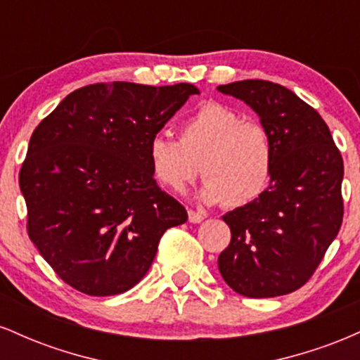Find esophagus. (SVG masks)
Returning a JSON list of instances; mask_svg holds the SVG:
<instances>
[{"instance_id": "esophagus-1", "label": "esophagus", "mask_w": 360, "mask_h": 360, "mask_svg": "<svg viewBox=\"0 0 360 360\" xmlns=\"http://www.w3.org/2000/svg\"><path fill=\"white\" fill-rule=\"evenodd\" d=\"M188 217H189V221H191V223H201V221L205 220V214H201V213H198V212H193V210H189Z\"/></svg>"}]
</instances>
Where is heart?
<instances>
[{
  "label": "heart",
  "instance_id": "obj_1",
  "mask_svg": "<svg viewBox=\"0 0 360 360\" xmlns=\"http://www.w3.org/2000/svg\"><path fill=\"white\" fill-rule=\"evenodd\" d=\"M147 159L152 176L166 189L183 191L201 171L205 203L225 201L230 208H242L269 189L274 143L262 125L242 122L235 110L210 101L184 120L179 140L167 131L152 135Z\"/></svg>",
  "mask_w": 360,
  "mask_h": 360
}]
</instances>
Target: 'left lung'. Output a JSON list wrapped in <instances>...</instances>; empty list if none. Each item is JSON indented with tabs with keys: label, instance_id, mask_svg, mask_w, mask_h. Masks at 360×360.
<instances>
[{
	"label": "left lung",
	"instance_id": "1",
	"mask_svg": "<svg viewBox=\"0 0 360 360\" xmlns=\"http://www.w3.org/2000/svg\"><path fill=\"white\" fill-rule=\"evenodd\" d=\"M259 115L274 143L269 189L223 214L232 240L218 257L225 283L247 298H274L311 278L344 218V160L316 110L262 79L217 88Z\"/></svg>",
	"mask_w": 360,
	"mask_h": 360
}]
</instances>
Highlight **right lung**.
I'll use <instances>...</instances> for the list:
<instances>
[{
  "mask_svg": "<svg viewBox=\"0 0 360 360\" xmlns=\"http://www.w3.org/2000/svg\"><path fill=\"white\" fill-rule=\"evenodd\" d=\"M200 89L98 82L72 91L32 134L20 169L28 237L56 274L89 296L134 288L164 232L188 220L159 188L147 143Z\"/></svg>",
  "mask_w": 360,
  "mask_h": 360,
  "instance_id": "1",
  "label": "right lung"
}]
</instances>
